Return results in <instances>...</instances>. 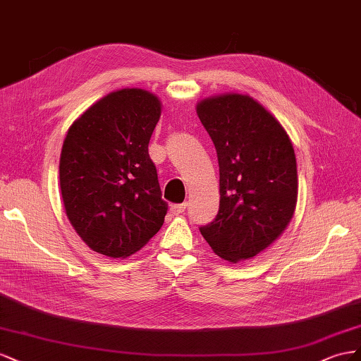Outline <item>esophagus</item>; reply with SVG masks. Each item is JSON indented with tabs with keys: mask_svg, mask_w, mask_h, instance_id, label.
<instances>
[{
	"mask_svg": "<svg viewBox=\"0 0 361 361\" xmlns=\"http://www.w3.org/2000/svg\"><path fill=\"white\" fill-rule=\"evenodd\" d=\"M186 207H188L186 202H183V204H173V205H171V213L175 214V216H178V214L184 213V210H186Z\"/></svg>",
	"mask_w": 361,
	"mask_h": 361,
	"instance_id": "obj_1",
	"label": "esophagus"
}]
</instances>
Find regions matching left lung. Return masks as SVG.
Listing matches in <instances>:
<instances>
[{
    "instance_id": "8db88e82",
    "label": "left lung",
    "mask_w": 361,
    "mask_h": 361,
    "mask_svg": "<svg viewBox=\"0 0 361 361\" xmlns=\"http://www.w3.org/2000/svg\"><path fill=\"white\" fill-rule=\"evenodd\" d=\"M219 163V212L200 228L221 259L238 263L284 233L298 201L292 142L272 113L250 95L224 94L197 104Z\"/></svg>"
}]
</instances>
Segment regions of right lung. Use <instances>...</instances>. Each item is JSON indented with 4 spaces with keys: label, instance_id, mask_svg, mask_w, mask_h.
Listing matches in <instances>:
<instances>
[{
    "label": "right lung",
    "instance_id": "1",
    "mask_svg": "<svg viewBox=\"0 0 361 361\" xmlns=\"http://www.w3.org/2000/svg\"><path fill=\"white\" fill-rule=\"evenodd\" d=\"M161 115L160 99L121 89L90 106L68 130L60 154L66 216L90 250L126 259L164 222L157 169L148 143Z\"/></svg>",
    "mask_w": 361,
    "mask_h": 361
}]
</instances>
